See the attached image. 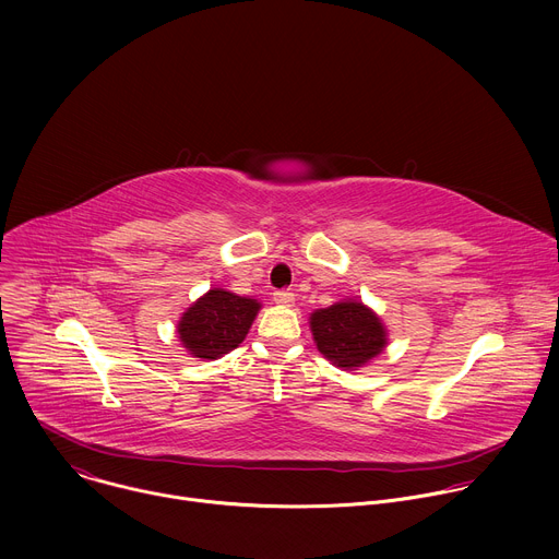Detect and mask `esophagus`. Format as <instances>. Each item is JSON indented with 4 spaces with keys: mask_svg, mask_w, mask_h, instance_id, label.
I'll return each instance as SVG.
<instances>
[{
    "mask_svg": "<svg viewBox=\"0 0 559 559\" xmlns=\"http://www.w3.org/2000/svg\"><path fill=\"white\" fill-rule=\"evenodd\" d=\"M272 296H274V302H278V305H292L294 302V294L289 289H276Z\"/></svg>",
    "mask_w": 559,
    "mask_h": 559,
    "instance_id": "esophagus-1",
    "label": "esophagus"
}]
</instances>
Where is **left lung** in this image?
I'll return each instance as SVG.
<instances>
[{
	"label": "left lung",
	"instance_id": "obj_1",
	"mask_svg": "<svg viewBox=\"0 0 559 559\" xmlns=\"http://www.w3.org/2000/svg\"><path fill=\"white\" fill-rule=\"evenodd\" d=\"M311 334L318 352L336 367L356 369L378 356L386 334L378 316L362 302H336L311 313Z\"/></svg>",
	"mask_w": 559,
	"mask_h": 559
}]
</instances>
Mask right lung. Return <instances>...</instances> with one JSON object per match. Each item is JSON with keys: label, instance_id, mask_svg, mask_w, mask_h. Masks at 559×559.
I'll use <instances>...</instances> for the list:
<instances>
[{"label": "right lung", "instance_id": "add662e5", "mask_svg": "<svg viewBox=\"0 0 559 559\" xmlns=\"http://www.w3.org/2000/svg\"><path fill=\"white\" fill-rule=\"evenodd\" d=\"M261 305L254 298L210 289L179 321V338L197 358H221L241 345Z\"/></svg>", "mask_w": 559, "mask_h": 559}]
</instances>
